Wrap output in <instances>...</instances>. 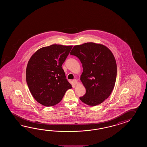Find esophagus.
<instances>
[{"label":"esophagus","instance_id":"obj_1","mask_svg":"<svg viewBox=\"0 0 147 147\" xmlns=\"http://www.w3.org/2000/svg\"><path fill=\"white\" fill-rule=\"evenodd\" d=\"M73 82L75 84H77V83H78V82H77V80H76V79H74L73 80Z\"/></svg>","mask_w":147,"mask_h":147}]
</instances>
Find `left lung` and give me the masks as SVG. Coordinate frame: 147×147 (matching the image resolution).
Returning <instances> with one entry per match:
<instances>
[{
  "instance_id": "obj_1",
  "label": "left lung",
  "mask_w": 147,
  "mask_h": 147,
  "mask_svg": "<svg viewBox=\"0 0 147 147\" xmlns=\"http://www.w3.org/2000/svg\"><path fill=\"white\" fill-rule=\"evenodd\" d=\"M70 54L78 57L82 64L80 80L86 92L80 100L91 106L103 102L116 82L117 64L112 52L103 45L87 42L75 46Z\"/></svg>"
}]
</instances>
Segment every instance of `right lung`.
Returning <instances> with one entry per match:
<instances>
[{
    "label": "right lung",
    "mask_w": 147,
    "mask_h": 147,
    "mask_svg": "<svg viewBox=\"0 0 147 147\" xmlns=\"http://www.w3.org/2000/svg\"><path fill=\"white\" fill-rule=\"evenodd\" d=\"M72 46L52 45L41 48L31 57L26 68V81L39 103L53 106L72 88L62 68Z\"/></svg>",
    "instance_id": "add662e5"
}]
</instances>
